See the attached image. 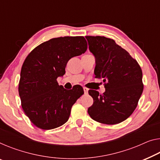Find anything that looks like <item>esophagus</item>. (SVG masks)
Here are the masks:
<instances>
[{
  "label": "esophagus",
  "mask_w": 160,
  "mask_h": 160,
  "mask_svg": "<svg viewBox=\"0 0 160 160\" xmlns=\"http://www.w3.org/2000/svg\"><path fill=\"white\" fill-rule=\"evenodd\" d=\"M83 90H84V92H85V94L88 93V88L84 87V88H83Z\"/></svg>",
  "instance_id": "obj_1"
}]
</instances>
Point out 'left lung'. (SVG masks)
Returning <instances> with one entry per match:
<instances>
[{"label":"left lung","instance_id":"8db88e82","mask_svg":"<svg viewBox=\"0 0 160 160\" xmlns=\"http://www.w3.org/2000/svg\"><path fill=\"white\" fill-rule=\"evenodd\" d=\"M85 38L95 58V78L103 79L106 88L103 94L89 90L93 104L88 108V114L99 123L117 124L137 108L144 89L142 69L113 39L100 36Z\"/></svg>","mask_w":160,"mask_h":160}]
</instances>
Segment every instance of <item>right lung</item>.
Masks as SVG:
<instances>
[{
  "mask_svg": "<svg viewBox=\"0 0 160 160\" xmlns=\"http://www.w3.org/2000/svg\"><path fill=\"white\" fill-rule=\"evenodd\" d=\"M83 37H57L43 42L28 54L21 68L18 93L26 115L37 127H59L68 121L71 108L84 93L80 85L66 90L57 78L68 62L87 50Z\"/></svg>",
  "mask_w": 160,
  "mask_h": 160,
  "instance_id": "1",
  "label": "right lung"
}]
</instances>
